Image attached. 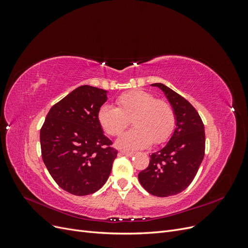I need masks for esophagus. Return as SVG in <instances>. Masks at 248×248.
Segmentation results:
<instances>
[{
    "label": "esophagus",
    "instance_id": "obj_1",
    "mask_svg": "<svg viewBox=\"0 0 248 248\" xmlns=\"http://www.w3.org/2000/svg\"><path fill=\"white\" fill-rule=\"evenodd\" d=\"M120 153L125 155V156H128V157H131L134 155V152H130V151H124V150H122V151H120Z\"/></svg>",
    "mask_w": 248,
    "mask_h": 248
}]
</instances>
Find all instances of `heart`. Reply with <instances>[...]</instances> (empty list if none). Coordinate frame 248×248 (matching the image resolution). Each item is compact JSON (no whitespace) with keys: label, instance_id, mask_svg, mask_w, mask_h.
<instances>
[{"label":"heart","instance_id":"1","mask_svg":"<svg viewBox=\"0 0 248 248\" xmlns=\"http://www.w3.org/2000/svg\"><path fill=\"white\" fill-rule=\"evenodd\" d=\"M117 106L103 104L97 111L101 128L110 136H118L132 118L133 128L117 140L120 148L139 150L152 144L166 141L175 127V112L170 104L156 99L154 94L144 90H131L120 95Z\"/></svg>","mask_w":248,"mask_h":248}]
</instances>
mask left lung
I'll return each mask as SVG.
<instances>
[{
	"label": "left lung",
	"mask_w": 248,
	"mask_h": 248,
	"mask_svg": "<svg viewBox=\"0 0 248 248\" xmlns=\"http://www.w3.org/2000/svg\"><path fill=\"white\" fill-rule=\"evenodd\" d=\"M174 109L176 128L168 144L150 155V163L139 174L141 186L156 197L178 194L192 182L205 155V127L197 109L166 85L157 82Z\"/></svg>",
	"instance_id": "obj_1"
}]
</instances>
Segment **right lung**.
Wrapping results in <instances>:
<instances>
[{
    "label": "right lung",
    "mask_w": 248,
    "mask_h": 248,
    "mask_svg": "<svg viewBox=\"0 0 248 248\" xmlns=\"http://www.w3.org/2000/svg\"><path fill=\"white\" fill-rule=\"evenodd\" d=\"M107 100L108 91L80 86L49 109L41 127L43 162L56 183L74 196L100 189L117 157L97 120Z\"/></svg>",
    "instance_id": "right-lung-1"
}]
</instances>
